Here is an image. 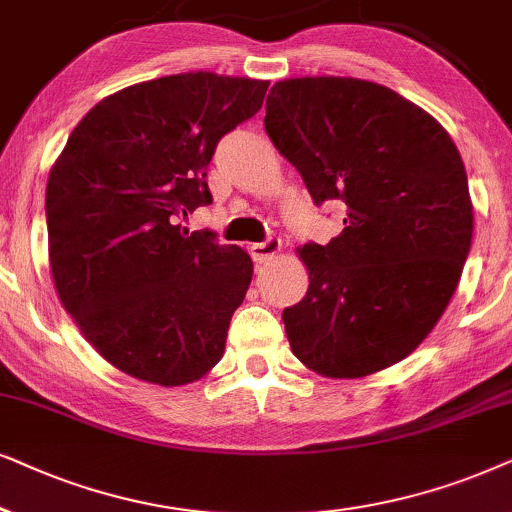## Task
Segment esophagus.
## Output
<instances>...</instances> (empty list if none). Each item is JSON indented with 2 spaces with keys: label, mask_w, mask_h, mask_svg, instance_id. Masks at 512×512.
I'll use <instances>...</instances> for the list:
<instances>
[{
  "label": "esophagus",
  "mask_w": 512,
  "mask_h": 512,
  "mask_svg": "<svg viewBox=\"0 0 512 512\" xmlns=\"http://www.w3.org/2000/svg\"><path fill=\"white\" fill-rule=\"evenodd\" d=\"M281 250H283L281 238H269V241H264V243H252L250 245V255H252V260H255V262L274 260V257Z\"/></svg>",
  "instance_id": "34e87169"
}]
</instances>
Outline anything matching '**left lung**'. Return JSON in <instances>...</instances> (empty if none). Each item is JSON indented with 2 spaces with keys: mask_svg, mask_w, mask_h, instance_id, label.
Wrapping results in <instances>:
<instances>
[{
  "mask_svg": "<svg viewBox=\"0 0 512 512\" xmlns=\"http://www.w3.org/2000/svg\"><path fill=\"white\" fill-rule=\"evenodd\" d=\"M264 128L316 206L346 203L342 234L297 248L309 290L283 311L292 353L330 379L400 363L438 325L473 238L454 140L426 109L353 77L278 81Z\"/></svg>",
  "mask_w": 512,
  "mask_h": 512,
  "instance_id": "left-lung-1",
  "label": "left lung"
}]
</instances>
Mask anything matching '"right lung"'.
Listing matches in <instances>:
<instances>
[{
  "label": "right lung",
  "mask_w": 512,
  "mask_h": 512,
  "mask_svg": "<svg viewBox=\"0 0 512 512\" xmlns=\"http://www.w3.org/2000/svg\"><path fill=\"white\" fill-rule=\"evenodd\" d=\"M269 81L185 72L102 98L46 182L49 267L86 342L128 377L185 386L220 363L252 281L238 245L177 222L213 203L217 140L260 112Z\"/></svg>",
  "instance_id": "1"
}]
</instances>
